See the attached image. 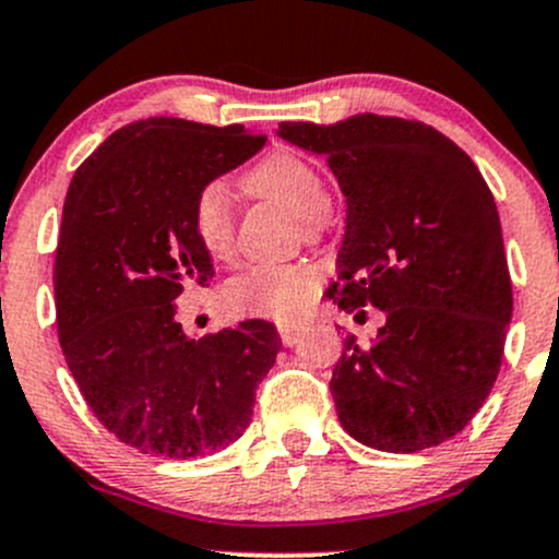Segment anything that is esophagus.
<instances>
[{"label": "esophagus", "mask_w": 559, "mask_h": 559, "mask_svg": "<svg viewBox=\"0 0 559 559\" xmlns=\"http://www.w3.org/2000/svg\"><path fill=\"white\" fill-rule=\"evenodd\" d=\"M278 336H281V342H284L286 346H294L301 338V329L299 325H286V323H281L278 325Z\"/></svg>", "instance_id": "esophagus-1"}]
</instances>
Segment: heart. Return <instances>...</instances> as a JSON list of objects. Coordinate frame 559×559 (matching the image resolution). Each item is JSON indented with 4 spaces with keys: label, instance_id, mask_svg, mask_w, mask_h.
Wrapping results in <instances>:
<instances>
[{
    "label": "heart",
    "instance_id": "heart-1",
    "mask_svg": "<svg viewBox=\"0 0 559 559\" xmlns=\"http://www.w3.org/2000/svg\"><path fill=\"white\" fill-rule=\"evenodd\" d=\"M243 189L254 197L275 199L301 217L307 236H318L329 221V186L310 159L294 152H273L243 176ZM191 230L213 260L234 252V213L223 183H204L191 204ZM323 271L312 262H262L226 281L221 299L228 312L294 323L310 310Z\"/></svg>",
    "mask_w": 559,
    "mask_h": 559
}]
</instances>
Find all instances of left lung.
Returning a JSON list of instances; mask_svg holds the SVG:
<instances>
[{
	"label": "left lung",
	"mask_w": 559,
	"mask_h": 559,
	"mask_svg": "<svg viewBox=\"0 0 559 559\" xmlns=\"http://www.w3.org/2000/svg\"><path fill=\"white\" fill-rule=\"evenodd\" d=\"M325 157L346 197L338 281L346 312H386L373 344L346 336L331 378L344 431L409 454L460 433L502 368L512 281L493 197L476 163L420 120L352 115L281 123Z\"/></svg>",
	"instance_id": "1"
}]
</instances>
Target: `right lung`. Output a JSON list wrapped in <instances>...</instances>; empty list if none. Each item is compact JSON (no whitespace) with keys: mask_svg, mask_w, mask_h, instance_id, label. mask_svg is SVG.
Instances as JSON below:
<instances>
[{"mask_svg":"<svg viewBox=\"0 0 559 559\" xmlns=\"http://www.w3.org/2000/svg\"><path fill=\"white\" fill-rule=\"evenodd\" d=\"M262 144L243 126L146 118L102 141L70 181L57 336L96 420L141 454L186 460L239 439L281 349L265 320L202 338L176 320L183 286L215 275L191 230L197 191Z\"/></svg>","mask_w":559,"mask_h":559,"instance_id":"add662e5","label":"right lung"}]
</instances>
